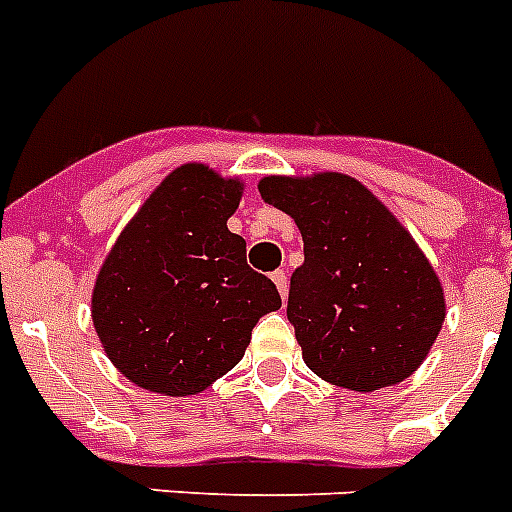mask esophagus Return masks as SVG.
Listing matches in <instances>:
<instances>
[{
	"instance_id": "obj_1",
	"label": "esophagus",
	"mask_w": 512,
	"mask_h": 512,
	"mask_svg": "<svg viewBox=\"0 0 512 512\" xmlns=\"http://www.w3.org/2000/svg\"><path fill=\"white\" fill-rule=\"evenodd\" d=\"M270 278H273V283H276L281 299H286V296H289V278H286V273H283V270H276Z\"/></svg>"
}]
</instances>
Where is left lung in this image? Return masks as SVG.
<instances>
[{"instance_id": "obj_1", "label": "left lung", "mask_w": 512, "mask_h": 512, "mask_svg": "<svg viewBox=\"0 0 512 512\" xmlns=\"http://www.w3.org/2000/svg\"><path fill=\"white\" fill-rule=\"evenodd\" d=\"M257 190L302 234L286 315L304 364L359 393L414 375L445 322V294L406 226L338 171L265 176Z\"/></svg>"}]
</instances>
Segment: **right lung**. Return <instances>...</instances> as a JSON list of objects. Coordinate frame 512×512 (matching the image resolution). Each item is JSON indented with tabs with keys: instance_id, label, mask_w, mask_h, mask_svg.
Instances as JSON below:
<instances>
[{
	"instance_id": "add662e5",
	"label": "right lung",
	"mask_w": 512,
	"mask_h": 512,
	"mask_svg": "<svg viewBox=\"0 0 512 512\" xmlns=\"http://www.w3.org/2000/svg\"><path fill=\"white\" fill-rule=\"evenodd\" d=\"M244 184L205 163L176 166L103 260L90 317L111 364L137 388L197 395L242 362L252 328L281 307L226 221Z\"/></svg>"
}]
</instances>
